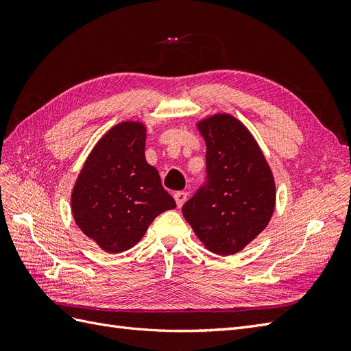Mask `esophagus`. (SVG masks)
<instances>
[{
    "label": "esophagus",
    "instance_id": "34e87169",
    "mask_svg": "<svg viewBox=\"0 0 351 351\" xmlns=\"http://www.w3.org/2000/svg\"><path fill=\"white\" fill-rule=\"evenodd\" d=\"M189 193L187 192H176L174 193V199H176V204L178 208H182L184 205V202L187 200Z\"/></svg>",
    "mask_w": 351,
    "mask_h": 351
}]
</instances>
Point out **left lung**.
<instances>
[{
	"label": "left lung",
	"mask_w": 351,
	"mask_h": 351,
	"mask_svg": "<svg viewBox=\"0 0 351 351\" xmlns=\"http://www.w3.org/2000/svg\"><path fill=\"white\" fill-rule=\"evenodd\" d=\"M206 143V178L183 206V217L205 247L234 254L269 224L275 209V182L258 142L230 114L197 121Z\"/></svg>",
	"instance_id": "8db88e82"
}]
</instances>
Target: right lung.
Returning <instances> with one entry per match:
<instances>
[{"instance_id": "1", "label": "right lung", "mask_w": 351, "mask_h": 351, "mask_svg": "<svg viewBox=\"0 0 351 351\" xmlns=\"http://www.w3.org/2000/svg\"><path fill=\"white\" fill-rule=\"evenodd\" d=\"M146 125L123 121L105 133L83 164L71 212L84 236L107 253L132 249L176 202L145 158Z\"/></svg>"}]
</instances>
